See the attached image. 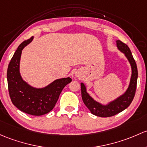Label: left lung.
<instances>
[{
	"label": "left lung",
	"instance_id": "8db88e82",
	"mask_svg": "<svg viewBox=\"0 0 147 147\" xmlns=\"http://www.w3.org/2000/svg\"><path fill=\"white\" fill-rule=\"evenodd\" d=\"M116 44L119 50L125 54L132 67V73L130 84L125 94L117 98L115 101L111 102L108 106H102L100 103L94 101L93 98L86 93L85 86L83 83H81L82 98L85 106L89 109L92 114L97 116L103 117V118L113 116L127 109L132 103L135 97L136 89H137L138 71H137V64L132 56L130 49L126 44L122 42L120 40L116 41Z\"/></svg>",
	"mask_w": 147,
	"mask_h": 147
}]
</instances>
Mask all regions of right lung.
Masks as SVG:
<instances>
[{
	"instance_id": "right-lung-1",
	"label": "right lung",
	"mask_w": 147,
	"mask_h": 147,
	"mask_svg": "<svg viewBox=\"0 0 147 147\" xmlns=\"http://www.w3.org/2000/svg\"><path fill=\"white\" fill-rule=\"evenodd\" d=\"M33 37L25 40L18 46L8 65L7 86L10 99L19 110L32 115H42L55 106L62 90L72 80L63 78L54 81L44 89H36L24 82L20 75L19 65L22 51L32 41Z\"/></svg>"
}]
</instances>
